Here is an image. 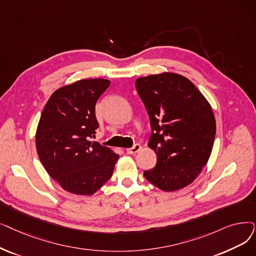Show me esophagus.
I'll return each mask as SVG.
<instances>
[{
  "label": "esophagus",
  "mask_w": 256,
  "mask_h": 256,
  "mask_svg": "<svg viewBox=\"0 0 256 256\" xmlns=\"http://www.w3.org/2000/svg\"><path fill=\"white\" fill-rule=\"evenodd\" d=\"M140 150H141L140 144L137 143V144H134V146H132V148H128V150H126V152H128V154H136V152H138Z\"/></svg>",
  "instance_id": "34e87169"
}]
</instances>
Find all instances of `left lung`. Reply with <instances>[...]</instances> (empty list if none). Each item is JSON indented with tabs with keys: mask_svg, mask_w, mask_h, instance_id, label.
I'll return each mask as SVG.
<instances>
[{
	"mask_svg": "<svg viewBox=\"0 0 256 256\" xmlns=\"http://www.w3.org/2000/svg\"><path fill=\"white\" fill-rule=\"evenodd\" d=\"M137 92L150 117L148 146L157 154L146 179L164 192L190 185L206 165L216 137V118L203 94L186 77L162 73L140 77Z\"/></svg>",
	"mask_w": 256,
	"mask_h": 256,
	"instance_id": "left-lung-1",
	"label": "left lung"
}]
</instances>
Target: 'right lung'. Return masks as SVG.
I'll use <instances>...</instances> for the list:
<instances>
[{
    "instance_id": "1",
    "label": "right lung",
    "mask_w": 256,
    "mask_h": 256,
    "mask_svg": "<svg viewBox=\"0 0 256 256\" xmlns=\"http://www.w3.org/2000/svg\"><path fill=\"white\" fill-rule=\"evenodd\" d=\"M110 80H82L55 91L44 108L36 130L38 158L64 190L90 196L106 183L119 156L94 138L99 124L96 102Z\"/></svg>"
}]
</instances>
